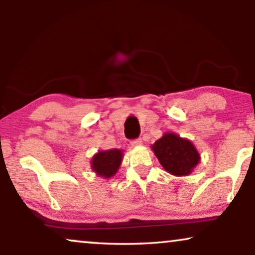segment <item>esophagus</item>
Masks as SVG:
<instances>
[{
  "mask_svg": "<svg viewBox=\"0 0 255 255\" xmlns=\"http://www.w3.org/2000/svg\"><path fill=\"white\" fill-rule=\"evenodd\" d=\"M141 144H142L141 138H137V139H133V140H131L132 146H140Z\"/></svg>",
  "mask_w": 255,
  "mask_h": 255,
  "instance_id": "obj_1",
  "label": "esophagus"
}]
</instances>
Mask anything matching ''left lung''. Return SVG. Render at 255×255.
I'll use <instances>...</instances> for the list:
<instances>
[{
  "label": "left lung",
  "instance_id": "8db88e82",
  "mask_svg": "<svg viewBox=\"0 0 255 255\" xmlns=\"http://www.w3.org/2000/svg\"><path fill=\"white\" fill-rule=\"evenodd\" d=\"M163 168L173 175H188L200 161V154L187 139L166 133L152 146Z\"/></svg>",
  "mask_w": 255,
  "mask_h": 255
}]
</instances>
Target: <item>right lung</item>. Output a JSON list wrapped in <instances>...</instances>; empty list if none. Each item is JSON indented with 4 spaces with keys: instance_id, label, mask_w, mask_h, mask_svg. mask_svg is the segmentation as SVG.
Here are the masks:
<instances>
[{
    "instance_id": "right-lung-1",
    "label": "right lung",
    "mask_w": 255,
    "mask_h": 255,
    "mask_svg": "<svg viewBox=\"0 0 255 255\" xmlns=\"http://www.w3.org/2000/svg\"><path fill=\"white\" fill-rule=\"evenodd\" d=\"M121 149H109L99 152L92 160L94 172L103 177H111L116 174L122 162Z\"/></svg>"
}]
</instances>
